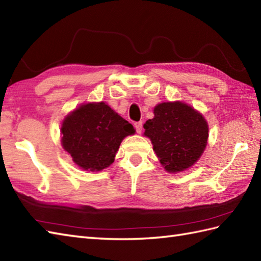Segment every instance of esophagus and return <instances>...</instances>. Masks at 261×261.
<instances>
[{"instance_id": "obj_1", "label": "esophagus", "mask_w": 261, "mask_h": 261, "mask_svg": "<svg viewBox=\"0 0 261 261\" xmlns=\"http://www.w3.org/2000/svg\"><path fill=\"white\" fill-rule=\"evenodd\" d=\"M135 127H136V130H137L138 134H141V132H142V122L141 121L136 122Z\"/></svg>"}]
</instances>
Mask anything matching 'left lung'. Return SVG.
<instances>
[{"instance_id":"8db88e82","label":"left lung","mask_w":261,"mask_h":261,"mask_svg":"<svg viewBox=\"0 0 261 261\" xmlns=\"http://www.w3.org/2000/svg\"><path fill=\"white\" fill-rule=\"evenodd\" d=\"M153 114L143 127L163 167L168 173L192 167L207 143L208 125L204 116L178 101L158 104Z\"/></svg>"}]
</instances>
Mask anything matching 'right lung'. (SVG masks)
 <instances>
[{
  "instance_id": "add662e5",
  "label": "right lung",
  "mask_w": 261,
  "mask_h": 261,
  "mask_svg": "<svg viewBox=\"0 0 261 261\" xmlns=\"http://www.w3.org/2000/svg\"><path fill=\"white\" fill-rule=\"evenodd\" d=\"M62 145L84 170L99 171L114 162L115 153L134 125L104 102L83 104L66 116Z\"/></svg>"
}]
</instances>
